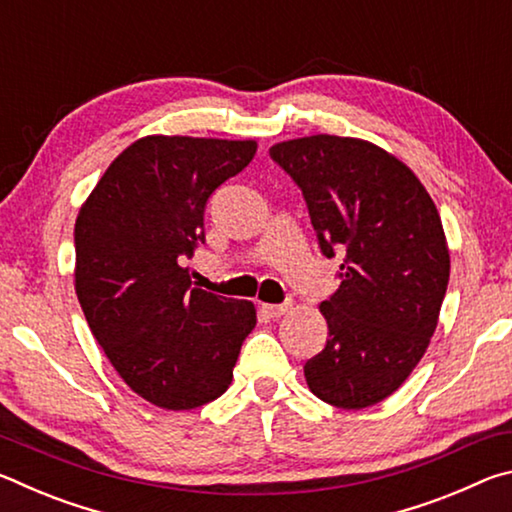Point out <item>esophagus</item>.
<instances>
[{
	"instance_id": "obj_1",
	"label": "esophagus",
	"mask_w": 512,
	"mask_h": 512,
	"mask_svg": "<svg viewBox=\"0 0 512 512\" xmlns=\"http://www.w3.org/2000/svg\"><path fill=\"white\" fill-rule=\"evenodd\" d=\"M291 307H293L291 302H284V305H262V311L268 318H280V316L287 314Z\"/></svg>"
}]
</instances>
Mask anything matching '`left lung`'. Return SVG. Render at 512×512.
I'll list each match as a JSON object with an SVG mask.
<instances>
[{
	"instance_id": "left-lung-1",
	"label": "left lung",
	"mask_w": 512,
	"mask_h": 512,
	"mask_svg": "<svg viewBox=\"0 0 512 512\" xmlns=\"http://www.w3.org/2000/svg\"><path fill=\"white\" fill-rule=\"evenodd\" d=\"M268 153L302 189L320 250L343 255L307 386L336 409H366L404 384L436 332L449 282L436 203L400 158L359 137L309 135Z\"/></svg>"
}]
</instances>
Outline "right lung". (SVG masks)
I'll return each instance as SVG.
<instances>
[{
  "label": "right lung",
  "mask_w": 512,
  "mask_h": 512,
  "mask_svg": "<svg viewBox=\"0 0 512 512\" xmlns=\"http://www.w3.org/2000/svg\"><path fill=\"white\" fill-rule=\"evenodd\" d=\"M255 140L146 135L121 151L74 225V287L94 339L133 393L189 411L228 391L257 325L248 300L192 287L185 257L205 203L248 167Z\"/></svg>",
  "instance_id": "obj_1"
}]
</instances>
